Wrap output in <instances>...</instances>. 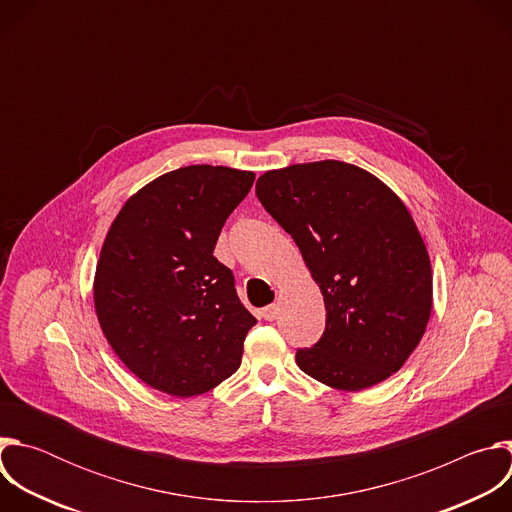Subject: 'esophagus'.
<instances>
[{"label": "esophagus", "mask_w": 512, "mask_h": 512, "mask_svg": "<svg viewBox=\"0 0 512 512\" xmlns=\"http://www.w3.org/2000/svg\"><path fill=\"white\" fill-rule=\"evenodd\" d=\"M261 316L267 320V322H273L277 316H279V306H267V308H263V312H261Z\"/></svg>", "instance_id": "1"}]
</instances>
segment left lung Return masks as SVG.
<instances>
[{"label":"left lung","instance_id":"left-lung-1","mask_svg":"<svg viewBox=\"0 0 512 512\" xmlns=\"http://www.w3.org/2000/svg\"><path fill=\"white\" fill-rule=\"evenodd\" d=\"M255 190L324 296L326 330L298 350V367L346 393L389 379L421 342L433 302L429 253L403 200L338 160L269 170Z\"/></svg>","mask_w":512,"mask_h":512}]
</instances>
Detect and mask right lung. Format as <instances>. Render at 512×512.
<instances>
[{
    "mask_svg": "<svg viewBox=\"0 0 512 512\" xmlns=\"http://www.w3.org/2000/svg\"><path fill=\"white\" fill-rule=\"evenodd\" d=\"M255 174L186 166L127 198L103 241L93 300L125 367L162 393L202 395L239 367L257 324L212 255Z\"/></svg>",
    "mask_w": 512,
    "mask_h": 512,
    "instance_id": "add662e5",
    "label": "right lung"
}]
</instances>
